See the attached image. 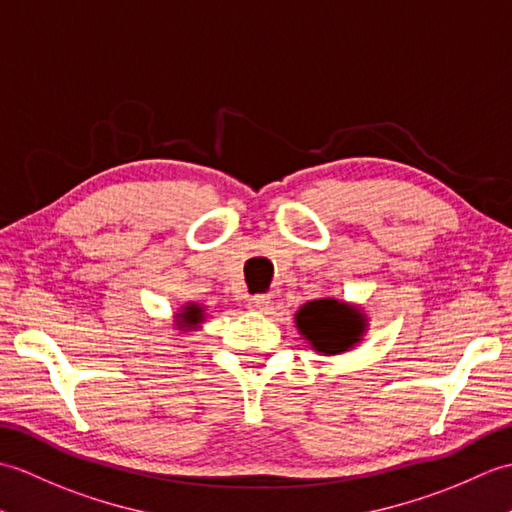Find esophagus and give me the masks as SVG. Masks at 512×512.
<instances>
[{
    "label": "esophagus",
    "instance_id": "34e87169",
    "mask_svg": "<svg viewBox=\"0 0 512 512\" xmlns=\"http://www.w3.org/2000/svg\"><path fill=\"white\" fill-rule=\"evenodd\" d=\"M269 304H271L269 295L258 293V295H252V298L247 300V309H249V311H256V313H263V311L269 309Z\"/></svg>",
    "mask_w": 512,
    "mask_h": 512
}]
</instances>
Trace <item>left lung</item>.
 <instances>
[{"mask_svg":"<svg viewBox=\"0 0 512 512\" xmlns=\"http://www.w3.org/2000/svg\"><path fill=\"white\" fill-rule=\"evenodd\" d=\"M300 333L311 339L315 350L342 352L357 342L363 333L361 315L337 300H313L295 315Z\"/></svg>","mask_w":512,"mask_h":512,"instance_id":"obj_1","label":"left lung"}]
</instances>
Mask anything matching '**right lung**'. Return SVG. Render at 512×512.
<instances>
[{
	"mask_svg": "<svg viewBox=\"0 0 512 512\" xmlns=\"http://www.w3.org/2000/svg\"><path fill=\"white\" fill-rule=\"evenodd\" d=\"M181 317H184L186 324H197L201 320V309H197V306H188V309L181 313Z\"/></svg>",
	"mask_w": 512,
	"mask_h": 512,
	"instance_id": "right-lung-1",
	"label": "right lung"
}]
</instances>
